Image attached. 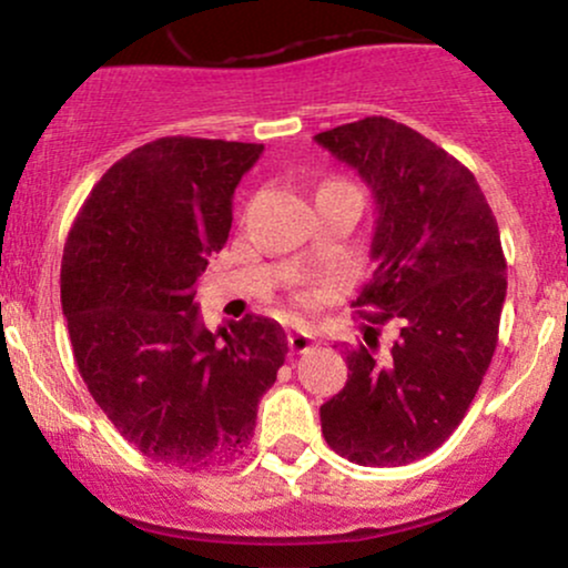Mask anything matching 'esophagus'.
I'll return each mask as SVG.
<instances>
[{"instance_id":"obj_1","label":"esophagus","mask_w":568,"mask_h":568,"mask_svg":"<svg viewBox=\"0 0 568 568\" xmlns=\"http://www.w3.org/2000/svg\"><path fill=\"white\" fill-rule=\"evenodd\" d=\"M288 347H291V352H306L312 347V334L310 331H304V328H291L288 331Z\"/></svg>"}]
</instances>
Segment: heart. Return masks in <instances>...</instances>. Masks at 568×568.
<instances>
[{"mask_svg": "<svg viewBox=\"0 0 568 568\" xmlns=\"http://www.w3.org/2000/svg\"><path fill=\"white\" fill-rule=\"evenodd\" d=\"M334 184H338V181H334ZM306 291H296V298H304Z\"/></svg>", "mask_w": 568, "mask_h": 568, "instance_id": "heart-1", "label": "heart"}]
</instances>
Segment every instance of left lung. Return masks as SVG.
Listing matches in <instances>:
<instances>
[{
    "mask_svg": "<svg viewBox=\"0 0 568 568\" xmlns=\"http://www.w3.org/2000/svg\"><path fill=\"white\" fill-rule=\"evenodd\" d=\"M315 141L366 181L376 202L374 277L355 306L368 347L347 352V384L321 406L323 438L363 467L433 454L459 427L497 349L507 264L475 175L438 143L387 116ZM382 324L398 331L376 358Z\"/></svg>",
    "mask_w": 568,
    "mask_h": 568,
    "instance_id": "obj_1",
    "label": "left lung"
}]
</instances>
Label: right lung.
<instances>
[{
    "label": "right lung",
    "instance_id": "1",
    "mask_svg": "<svg viewBox=\"0 0 568 568\" xmlns=\"http://www.w3.org/2000/svg\"><path fill=\"white\" fill-rule=\"evenodd\" d=\"M262 152L189 135L143 143L101 175L63 247V315L90 395L130 446L179 470L245 452L288 352L270 317L211 334L194 304Z\"/></svg>",
    "mask_w": 568,
    "mask_h": 568
}]
</instances>
